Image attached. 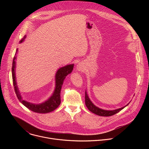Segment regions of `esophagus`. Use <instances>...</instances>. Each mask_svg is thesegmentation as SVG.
Masks as SVG:
<instances>
[{
  "mask_svg": "<svg viewBox=\"0 0 149 149\" xmlns=\"http://www.w3.org/2000/svg\"><path fill=\"white\" fill-rule=\"evenodd\" d=\"M77 70L79 71H82V72L84 71L85 68H84V67L82 63H78L77 66Z\"/></svg>",
  "mask_w": 149,
  "mask_h": 149,
  "instance_id": "1",
  "label": "esophagus"
}]
</instances>
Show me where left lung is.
Returning <instances> with one entry per match:
<instances>
[{
	"instance_id": "left-lung-1",
	"label": "left lung",
	"mask_w": 149,
	"mask_h": 149,
	"mask_svg": "<svg viewBox=\"0 0 149 149\" xmlns=\"http://www.w3.org/2000/svg\"><path fill=\"white\" fill-rule=\"evenodd\" d=\"M85 102H86V105L87 106V107L91 112H92L94 114H95L98 116H104V117L111 116L116 114V113H118L121 110H123L124 107H125L126 106L128 105L129 104V103L127 104L125 106H124V107H121L118 109L114 110H102V109H101L96 107V106L91 102V101L90 100V99L89 98V97L88 96V94H87L86 91V93H85Z\"/></svg>"
}]
</instances>
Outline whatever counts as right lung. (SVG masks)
<instances>
[{
  "label": "right lung",
  "mask_w": 149,
  "mask_h": 149,
  "mask_svg": "<svg viewBox=\"0 0 149 149\" xmlns=\"http://www.w3.org/2000/svg\"><path fill=\"white\" fill-rule=\"evenodd\" d=\"M26 35L20 40V43L22 42L24 39L26 38ZM17 52V49H16L15 55L13 58V63H12V79L13 84L15 88V91L16 94V96L18 100L21 103H22L26 107L29 109L30 110L38 113H48L55 110L61 104V90L63 82V80L65 79L66 76L71 73L73 70L74 64H70L63 67L59 68L55 75V88L52 95L46 101L42 102L41 104H36L31 103L26 101L23 100L21 97L19 89L17 88L16 75H15V68H16V53Z\"/></svg>",
  "instance_id": "add662e5"
}]
</instances>
